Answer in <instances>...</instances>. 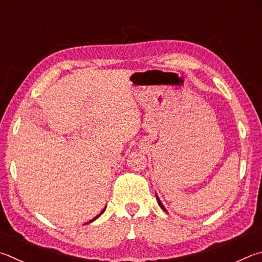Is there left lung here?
<instances>
[{
    "instance_id": "left-lung-1",
    "label": "left lung",
    "mask_w": 262,
    "mask_h": 262,
    "mask_svg": "<svg viewBox=\"0 0 262 262\" xmlns=\"http://www.w3.org/2000/svg\"><path fill=\"white\" fill-rule=\"evenodd\" d=\"M157 201H158V204H159V206H160V207H161V209H163L164 210V212H167V209H166V207H164V206H163V204L161 203V200H160V198H159V195L157 194Z\"/></svg>"
}]
</instances>
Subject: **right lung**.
<instances>
[{
  "instance_id": "add662e5",
  "label": "right lung",
  "mask_w": 262,
  "mask_h": 262,
  "mask_svg": "<svg viewBox=\"0 0 262 262\" xmlns=\"http://www.w3.org/2000/svg\"><path fill=\"white\" fill-rule=\"evenodd\" d=\"M105 208H107V206H105V207H104V208L102 209V212H101V213H100L99 215H96V216H95V217H94L93 220H91V221H90V222H93V221H94V220H96V219H98V217L100 216V215H101V214H103V212H104V210H105Z\"/></svg>"
}]
</instances>
